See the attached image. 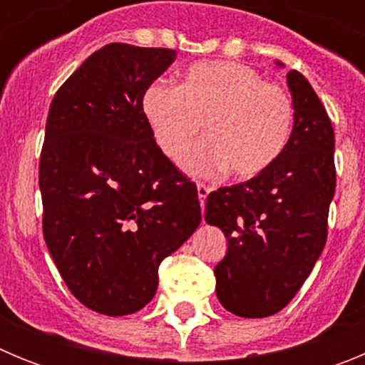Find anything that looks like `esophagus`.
Wrapping results in <instances>:
<instances>
[{
    "label": "esophagus",
    "instance_id": "esophagus-1",
    "mask_svg": "<svg viewBox=\"0 0 365 365\" xmlns=\"http://www.w3.org/2000/svg\"><path fill=\"white\" fill-rule=\"evenodd\" d=\"M210 192H212L210 186H206V185H202V182H199V185H197V195H199V202H201V206L205 205L206 197H208V193H210Z\"/></svg>",
    "mask_w": 365,
    "mask_h": 365
}]
</instances>
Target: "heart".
Wrapping results in <instances>:
<instances>
[{
  "instance_id": "obj_1",
  "label": "heart",
  "mask_w": 365,
  "mask_h": 365,
  "mask_svg": "<svg viewBox=\"0 0 365 365\" xmlns=\"http://www.w3.org/2000/svg\"><path fill=\"white\" fill-rule=\"evenodd\" d=\"M143 111L159 148L173 160L190 150L205 124L208 138L182 168L195 175L228 170L237 179L269 170L289 144L294 122L292 100L282 87L237 62L193 63L179 89L151 83Z\"/></svg>"
}]
</instances>
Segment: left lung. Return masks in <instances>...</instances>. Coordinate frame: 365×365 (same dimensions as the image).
<instances>
[{
    "instance_id": "1",
    "label": "left lung",
    "mask_w": 365,
    "mask_h": 365,
    "mask_svg": "<svg viewBox=\"0 0 365 365\" xmlns=\"http://www.w3.org/2000/svg\"><path fill=\"white\" fill-rule=\"evenodd\" d=\"M287 86L294 125L279 159L250 180L206 197L205 221L228 241L227 256L214 269L215 292L222 307L243 318L282 311L327 240L336 186L333 125L303 74L289 71Z\"/></svg>"
}]
</instances>
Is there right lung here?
Returning a JSON list of instances; mask_svg holds the SVG:
<instances>
[{
	"instance_id": "obj_1",
	"label": "right lung",
	"mask_w": 365,
	"mask_h": 365,
	"mask_svg": "<svg viewBox=\"0 0 365 365\" xmlns=\"http://www.w3.org/2000/svg\"><path fill=\"white\" fill-rule=\"evenodd\" d=\"M172 49L109 43L51 102L40 157L43 237L73 296L106 316L137 312L159 265L201 222L197 188L170 163L143 111Z\"/></svg>"
}]
</instances>
